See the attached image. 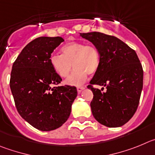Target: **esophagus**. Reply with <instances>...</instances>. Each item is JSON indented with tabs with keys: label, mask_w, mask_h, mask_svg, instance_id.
<instances>
[{
	"label": "esophagus",
	"mask_w": 155,
	"mask_h": 155,
	"mask_svg": "<svg viewBox=\"0 0 155 155\" xmlns=\"http://www.w3.org/2000/svg\"><path fill=\"white\" fill-rule=\"evenodd\" d=\"M85 86H78L77 87V91H78V93H80L81 92L83 91V90H85Z\"/></svg>",
	"instance_id": "34e87169"
}]
</instances>
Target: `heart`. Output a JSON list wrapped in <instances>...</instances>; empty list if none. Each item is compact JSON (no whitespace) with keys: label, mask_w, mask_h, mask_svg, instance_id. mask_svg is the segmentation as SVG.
<instances>
[{"label":"heart","mask_w":155,"mask_h":155,"mask_svg":"<svg viewBox=\"0 0 155 155\" xmlns=\"http://www.w3.org/2000/svg\"><path fill=\"white\" fill-rule=\"evenodd\" d=\"M62 55H52L49 62L51 68L62 78L69 76L72 66L74 70L65 80L69 86H81L89 74H94L100 65L98 49L93 45H85L80 41L68 43L61 48Z\"/></svg>","instance_id":"obj_1"}]
</instances>
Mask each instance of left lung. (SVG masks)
<instances>
[{
    "mask_svg": "<svg viewBox=\"0 0 155 155\" xmlns=\"http://www.w3.org/2000/svg\"><path fill=\"white\" fill-rule=\"evenodd\" d=\"M98 49L100 65L88 88L93 93L92 114L100 124L119 127L131 119L143 89V69L134 50L117 37L101 32L80 33ZM93 84L103 86L102 91ZM107 90L102 92L104 87Z\"/></svg>",
    "mask_w": 155,
    "mask_h": 155,
    "instance_id": "obj_1",
    "label": "left lung"
}]
</instances>
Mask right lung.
<instances>
[{
  "label": "right lung",
  "mask_w": 155,
  "mask_h": 155,
  "mask_svg": "<svg viewBox=\"0 0 155 155\" xmlns=\"http://www.w3.org/2000/svg\"><path fill=\"white\" fill-rule=\"evenodd\" d=\"M61 37H40L22 49L12 66L10 87L18 112L41 131L62 126L77 97L75 86L52 87L62 79L50 65V57L63 42Z\"/></svg>",
  "instance_id": "obj_1"
}]
</instances>
